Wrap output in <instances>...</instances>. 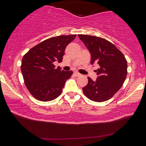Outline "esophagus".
Returning <instances> with one entry per match:
<instances>
[{"label":"esophagus","instance_id":"esophagus-1","mask_svg":"<svg viewBox=\"0 0 146 146\" xmlns=\"http://www.w3.org/2000/svg\"><path fill=\"white\" fill-rule=\"evenodd\" d=\"M74 75H75L76 76H79L81 75V74H80L78 72H76V71H75V72H74Z\"/></svg>","mask_w":146,"mask_h":146}]
</instances>
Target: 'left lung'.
Masks as SVG:
<instances>
[{"instance_id":"obj_1","label":"left lung","mask_w":146,"mask_h":146,"mask_svg":"<svg viewBox=\"0 0 146 146\" xmlns=\"http://www.w3.org/2000/svg\"><path fill=\"white\" fill-rule=\"evenodd\" d=\"M91 55V64H97L98 77L93 81L88 77V83L83 93L91 100L102 102L108 100L122 87L127 73V64L124 55L111 42L98 36L78 35Z\"/></svg>"}]
</instances>
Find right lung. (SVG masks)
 Wrapping results in <instances>:
<instances>
[{"label":"right lung","instance_id":"right-lung-1","mask_svg":"<svg viewBox=\"0 0 146 146\" xmlns=\"http://www.w3.org/2000/svg\"><path fill=\"white\" fill-rule=\"evenodd\" d=\"M76 35L54 36L35 46L24 55L21 71L27 89L40 101L53 100L60 95L72 71L55 68L54 62L62 61L66 46Z\"/></svg>","mask_w":146,"mask_h":146}]
</instances>
